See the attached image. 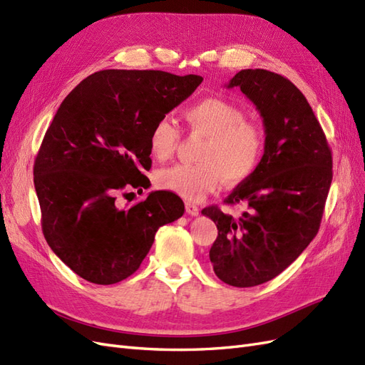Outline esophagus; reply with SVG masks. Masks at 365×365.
<instances>
[{
    "instance_id": "1",
    "label": "esophagus",
    "mask_w": 365,
    "mask_h": 365,
    "mask_svg": "<svg viewBox=\"0 0 365 365\" xmlns=\"http://www.w3.org/2000/svg\"><path fill=\"white\" fill-rule=\"evenodd\" d=\"M185 212L189 213L190 216H197V215H200V207L192 204V202H187L185 204Z\"/></svg>"
}]
</instances>
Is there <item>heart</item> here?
I'll return each mask as SVG.
<instances>
[{
    "instance_id": "obj_1",
    "label": "heart",
    "mask_w": 365,
    "mask_h": 365,
    "mask_svg": "<svg viewBox=\"0 0 365 365\" xmlns=\"http://www.w3.org/2000/svg\"><path fill=\"white\" fill-rule=\"evenodd\" d=\"M184 118L193 134L207 137L197 160L200 164H175L160 170L161 189L187 201H200L224 180L239 182L256 170L264 138L257 125L247 121L244 111L217 97H208L185 109ZM180 143V130L170 118H160L152 126L149 148L157 160L173 155Z\"/></svg>"
}]
</instances>
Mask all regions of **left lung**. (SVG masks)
<instances>
[{"instance_id": "obj_1", "label": "left lung", "mask_w": 365, "mask_h": 365, "mask_svg": "<svg viewBox=\"0 0 365 365\" xmlns=\"http://www.w3.org/2000/svg\"><path fill=\"white\" fill-rule=\"evenodd\" d=\"M239 86L256 105L264 126L263 157L227 197L245 204L240 217L216 205L202 210L217 227L210 250L215 274L227 284L251 288L269 282L317 236L332 182V152L311 105L286 77L242 70Z\"/></svg>"}]
</instances>
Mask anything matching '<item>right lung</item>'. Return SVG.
Wrapping results in <instances>:
<instances>
[{"label":"right lung","instance_id":"1","mask_svg":"<svg viewBox=\"0 0 365 365\" xmlns=\"http://www.w3.org/2000/svg\"><path fill=\"white\" fill-rule=\"evenodd\" d=\"M202 77L160 70H103L63 98L35 160L42 233L79 277L113 284L134 274L160 227L182 216L165 190L118 208L117 193L150 181L152 126L184 102Z\"/></svg>","mask_w":365,"mask_h":365}]
</instances>
